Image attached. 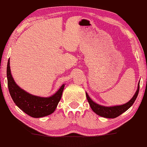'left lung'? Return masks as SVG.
<instances>
[{"label":"left lung","instance_id":"left-lung-1","mask_svg":"<svg viewBox=\"0 0 147 147\" xmlns=\"http://www.w3.org/2000/svg\"><path fill=\"white\" fill-rule=\"evenodd\" d=\"M139 84L140 83L138 84L137 90H136L135 94H134L133 98H132L129 102L126 103V104L119 105V106H102V105L97 104V103L94 102V101H92L86 92V98H87L88 103H89L90 108L92 109V110L93 111L96 115L105 118H108V119H114V118L119 117V115H121V114H123V113H125L126 111H127L128 109L133 105V103L135 102V101L136 100V97L138 96V91H139Z\"/></svg>","mask_w":147,"mask_h":147}]
</instances>
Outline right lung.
Returning <instances> with one entry per match:
<instances>
[{
    "instance_id": "add662e5",
    "label": "right lung",
    "mask_w": 147,
    "mask_h": 147,
    "mask_svg": "<svg viewBox=\"0 0 147 147\" xmlns=\"http://www.w3.org/2000/svg\"><path fill=\"white\" fill-rule=\"evenodd\" d=\"M7 76L10 94L16 106L23 112L34 118L43 117L54 113L61 98L65 84L49 97H40L28 93L14 82L10 69V59L7 63Z\"/></svg>"
}]
</instances>
